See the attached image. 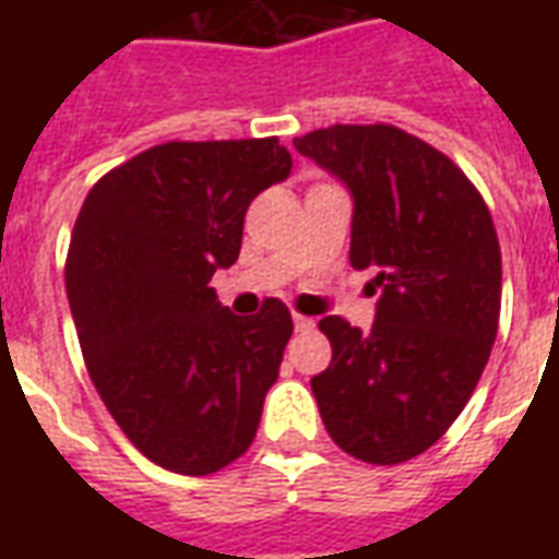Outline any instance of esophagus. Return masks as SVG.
<instances>
[{
    "mask_svg": "<svg viewBox=\"0 0 559 559\" xmlns=\"http://www.w3.org/2000/svg\"><path fill=\"white\" fill-rule=\"evenodd\" d=\"M293 329H296V332H308V329H314V320L305 314H293Z\"/></svg>",
    "mask_w": 559,
    "mask_h": 559,
    "instance_id": "obj_1",
    "label": "esophagus"
}]
</instances>
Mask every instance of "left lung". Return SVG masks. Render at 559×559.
<instances>
[{
	"label": "left lung",
	"instance_id": "1",
	"mask_svg": "<svg viewBox=\"0 0 559 559\" xmlns=\"http://www.w3.org/2000/svg\"><path fill=\"white\" fill-rule=\"evenodd\" d=\"M353 194V269H371V332L323 317L332 362L311 380L329 437L392 467L431 449L479 383L500 323V242L455 160L395 126L293 140Z\"/></svg>",
	"mask_w": 559,
	"mask_h": 559
}]
</instances>
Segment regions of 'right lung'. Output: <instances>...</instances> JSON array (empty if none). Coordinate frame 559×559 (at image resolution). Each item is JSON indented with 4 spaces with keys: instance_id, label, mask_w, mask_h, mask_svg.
<instances>
[{
    "instance_id": "add662e5",
    "label": "right lung",
    "mask_w": 559,
    "mask_h": 559,
    "mask_svg": "<svg viewBox=\"0 0 559 559\" xmlns=\"http://www.w3.org/2000/svg\"><path fill=\"white\" fill-rule=\"evenodd\" d=\"M278 138L170 140L92 185L66 290L92 383L158 467L209 476L254 443L293 320L281 299L236 317L209 281L236 263L245 212L290 176Z\"/></svg>"
}]
</instances>
